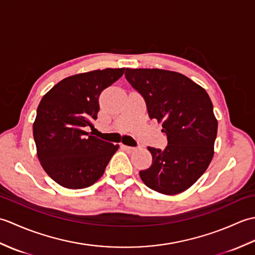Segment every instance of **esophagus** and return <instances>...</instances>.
Returning <instances> with one entry per match:
<instances>
[{
  "label": "esophagus",
  "instance_id": "obj_1",
  "mask_svg": "<svg viewBox=\"0 0 255 255\" xmlns=\"http://www.w3.org/2000/svg\"><path fill=\"white\" fill-rule=\"evenodd\" d=\"M124 149L126 150V151H128V152H133V151H136V150H137V148H134V147H129V145H124Z\"/></svg>",
  "mask_w": 255,
  "mask_h": 255
}]
</instances>
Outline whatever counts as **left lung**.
<instances>
[{
  "instance_id": "8db88e82",
  "label": "left lung",
  "mask_w": 255,
  "mask_h": 255,
  "mask_svg": "<svg viewBox=\"0 0 255 255\" xmlns=\"http://www.w3.org/2000/svg\"><path fill=\"white\" fill-rule=\"evenodd\" d=\"M125 77L143 96L149 117L162 123L164 150L148 147L152 164L139 175L149 188L176 195L202 176L214 156L218 122L202 86L174 71L126 69Z\"/></svg>"
}]
</instances>
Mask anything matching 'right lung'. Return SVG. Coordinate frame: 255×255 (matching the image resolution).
I'll use <instances>...</instances> for the list:
<instances>
[{"mask_svg": "<svg viewBox=\"0 0 255 255\" xmlns=\"http://www.w3.org/2000/svg\"><path fill=\"white\" fill-rule=\"evenodd\" d=\"M125 68L84 72L61 80L42 97L32 133L42 169L66 188L81 189L99 181L118 144L85 130L94 128L103 90L122 77Z\"/></svg>", "mask_w": 255, "mask_h": 255, "instance_id": "right-lung-1", "label": "right lung"}]
</instances>
